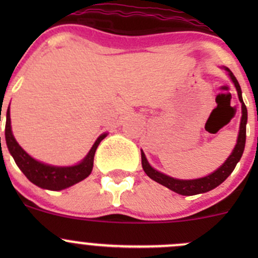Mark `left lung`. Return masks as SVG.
<instances>
[{
	"label": "left lung",
	"instance_id": "obj_1",
	"mask_svg": "<svg viewBox=\"0 0 258 258\" xmlns=\"http://www.w3.org/2000/svg\"><path fill=\"white\" fill-rule=\"evenodd\" d=\"M226 71L230 75L231 80L235 83L236 90L238 93V100L242 103V118H241V124H240V134H238L237 144L236 147L233 148L232 153L230 155V157L226 160V162L218 168L217 171H215L211 175L206 176V177L197 178V179H177L170 177L167 175H163V173L158 172V171L153 170L150 166V163L146 160L145 153L141 151V158H142V168L146 172V175L150 178H152L153 181L158 182L162 186L167 187L171 191L176 192V194L182 195V196H194V195L204 194V192H209L211 189L216 188L217 186H220L228 176L232 173V171L235 170L236 165H237L238 161L241 160L242 153L244 150V144H246V123H247V108L246 105L243 103L242 100V92L240 83H238L237 79L235 77V75L230 71L228 69H225Z\"/></svg>",
	"mask_w": 258,
	"mask_h": 258
}]
</instances>
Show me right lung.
Segmentation results:
<instances>
[{
    "label": "right lung",
    "instance_id": "right-lung-1",
    "mask_svg": "<svg viewBox=\"0 0 258 258\" xmlns=\"http://www.w3.org/2000/svg\"><path fill=\"white\" fill-rule=\"evenodd\" d=\"M5 136H6V144L9 147L10 153L14 157L15 162L18 166L23 175L30 179L32 183L41 188L51 189V191H59V189L67 188L77 182L82 181L88 177L93 167V157L97 150L98 145L106 137L101 135L90 150L88 155L83 158V161L79 165L71 166V167H56V166L45 165L38 162L35 158L25 152L17 144L11 131V118H10V107L6 113V128H5Z\"/></svg>",
    "mask_w": 258,
    "mask_h": 258
}]
</instances>
